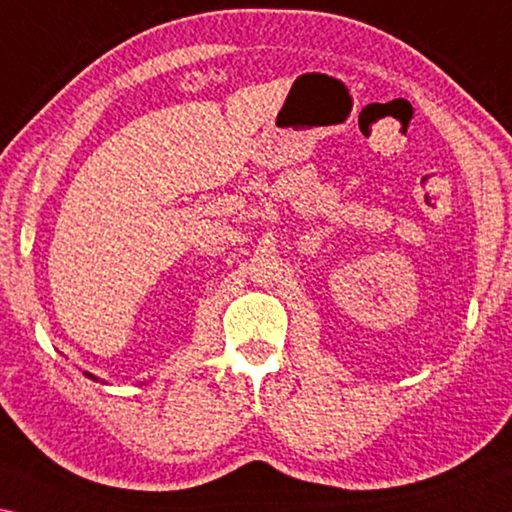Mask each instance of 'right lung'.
<instances>
[{"label":"right lung","mask_w":512,"mask_h":512,"mask_svg":"<svg viewBox=\"0 0 512 512\" xmlns=\"http://www.w3.org/2000/svg\"><path fill=\"white\" fill-rule=\"evenodd\" d=\"M86 376H88V378H93V376H91V373H86Z\"/></svg>","instance_id":"obj_1"}]
</instances>
